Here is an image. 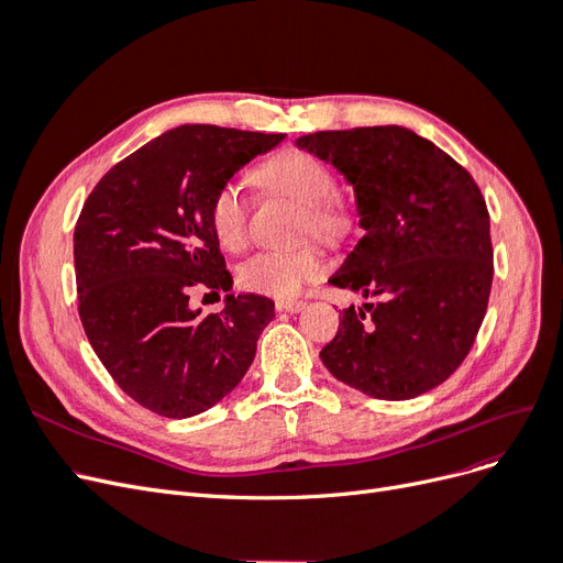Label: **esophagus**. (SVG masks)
I'll return each mask as SVG.
<instances>
[{"mask_svg":"<svg viewBox=\"0 0 563 563\" xmlns=\"http://www.w3.org/2000/svg\"><path fill=\"white\" fill-rule=\"evenodd\" d=\"M302 308H305L302 300H282V302H277V312L294 314V312H300Z\"/></svg>","mask_w":563,"mask_h":563,"instance_id":"obj_1","label":"esophagus"}]
</instances>
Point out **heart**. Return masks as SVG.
I'll return each mask as SVG.
<instances>
[{
	"instance_id": "obj_1",
	"label": "heart",
	"mask_w": 563,
	"mask_h": 563,
	"mask_svg": "<svg viewBox=\"0 0 563 563\" xmlns=\"http://www.w3.org/2000/svg\"><path fill=\"white\" fill-rule=\"evenodd\" d=\"M253 180L267 195L300 203L298 234L340 244L354 230V211L335 190V176L319 157L302 150H284L253 172ZM251 199L236 180L216 187L209 201V223L216 240L230 251L244 249L249 240ZM323 272V255L317 242L294 249H267L253 253L236 269V284L244 291L267 298H291Z\"/></svg>"
}]
</instances>
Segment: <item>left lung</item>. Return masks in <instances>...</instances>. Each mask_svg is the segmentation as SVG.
<instances>
[{"mask_svg":"<svg viewBox=\"0 0 563 563\" xmlns=\"http://www.w3.org/2000/svg\"><path fill=\"white\" fill-rule=\"evenodd\" d=\"M298 147L352 183L366 230L331 284L378 298L340 312L321 362L368 397H420L465 362L486 314L493 246L479 185L404 126L319 131Z\"/></svg>","mask_w":563,"mask_h":563,"instance_id":"8db88e82","label":"left lung"}]
</instances>
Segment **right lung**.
Returning a JSON list of instances; mask_svg holds the SVG:
<instances>
[{
	"instance_id": "1",
	"label": "right lung",
	"mask_w": 563,
	"mask_h": 563,
	"mask_svg": "<svg viewBox=\"0 0 563 563\" xmlns=\"http://www.w3.org/2000/svg\"><path fill=\"white\" fill-rule=\"evenodd\" d=\"M284 133L185 124L114 164L75 225L79 319L112 380L164 418L203 413L240 385L275 317L265 296L190 308L192 288L230 291L209 201ZM220 298V296H218Z\"/></svg>"
}]
</instances>
